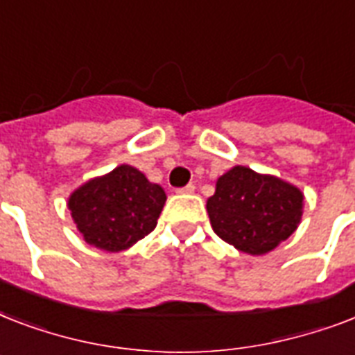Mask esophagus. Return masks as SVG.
I'll use <instances>...</instances> for the list:
<instances>
[{"label":"esophagus","mask_w":355,"mask_h":355,"mask_svg":"<svg viewBox=\"0 0 355 355\" xmlns=\"http://www.w3.org/2000/svg\"><path fill=\"white\" fill-rule=\"evenodd\" d=\"M193 191H195V186H193V184H188V186H184V188H178V189H177V193H180V195L193 193Z\"/></svg>","instance_id":"1"}]
</instances>
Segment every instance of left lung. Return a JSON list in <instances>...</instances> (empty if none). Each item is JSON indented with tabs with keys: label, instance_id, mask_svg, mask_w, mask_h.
Returning a JSON list of instances; mask_svg holds the SVG:
<instances>
[{
	"label": "left lung",
	"instance_id": "left-lung-1",
	"mask_svg": "<svg viewBox=\"0 0 355 355\" xmlns=\"http://www.w3.org/2000/svg\"><path fill=\"white\" fill-rule=\"evenodd\" d=\"M302 191L282 178L236 166L217 178L206 202L214 232L241 252L259 256L297 230L302 217Z\"/></svg>",
	"mask_w": 355,
	"mask_h": 355
}]
</instances>
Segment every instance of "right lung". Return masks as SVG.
<instances>
[{
  "label": "right lung",
  "instance_id": "right-lung-1",
  "mask_svg": "<svg viewBox=\"0 0 355 355\" xmlns=\"http://www.w3.org/2000/svg\"><path fill=\"white\" fill-rule=\"evenodd\" d=\"M166 199L162 186L123 164L75 189L68 208L88 245L119 252L155 230Z\"/></svg>",
  "mask_w": 355,
  "mask_h": 355
}]
</instances>
